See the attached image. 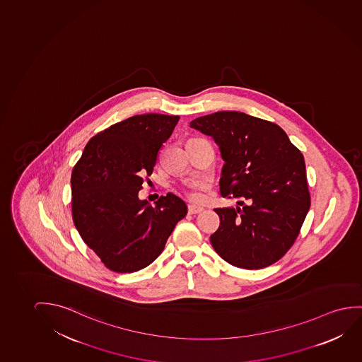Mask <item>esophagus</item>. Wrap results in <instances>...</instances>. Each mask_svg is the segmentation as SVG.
<instances>
[{
  "mask_svg": "<svg viewBox=\"0 0 362 362\" xmlns=\"http://www.w3.org/2000/svg\"><path fill=\"white\" fill-rule=\"evenodd\" d=\"M204 209H203L202 206H199V205L190 204L188 206L189 214H199Z\"/></svg>",
  "mask_w": 362,
  "mask_h": 362,
  "instance_id": "1",
  "label": "esophagus"
}]
</instances>
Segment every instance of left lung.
I'll return each instance as SVG.
<instances>
[{
	"mask_svg": "<svg viewBox=\"0 0 362 362\" xmlns=\"http://www.w3.org/2000/svg\"><path fill=\"white\" fill-rule=\"evenodd\" d=\"M190 128L214 139L224 160L221 194L247 206L216 208L210 243L226 262L262 269L278 262L299 235L310 208L303 154L272 122L235 110L203 115Z\"/></svg>",
	"mask_w": 362,
	"mask_h": 362,
	"instance_id": "obj_1",
	"label": "left lung"
}]
</instances>
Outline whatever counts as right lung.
Wrapping results in <instances>:
<instances>
[{
    "mask_svg": "<svg viewBox=\"0 0 362 362\" xmlns=\"http://www.w3.org/2000/svg\"><path fill=\"white\" fill-rule=\"evenodd\" d=\"M178 115H133L95 134L71 177L72 216L79 235L115 273L148 267L187 215L183 199L168 193L153 206L139 199L144 174L173 133Z\"/></svg>",
    "mask_w": 362,
    "mask_h": 362,
    "instance_id": "1",
    "label": "right lung"
}]
</instances>
